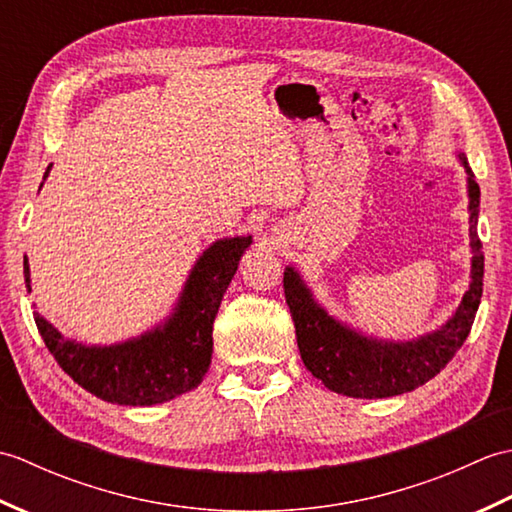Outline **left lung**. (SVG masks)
I'll use <instances>...</instances> for the list:
<instances>
[{
	"instance_id": "1",
	"label": "left lung",
	"mask_w": 512,
	"mask_h": 512,
	"mask_svg": "<svg viewBox=\"0 0 512 512\" xmlns=\"http://www.w3.org/2000/svg\"><path fill=\"white\" fill-rule=\"evenodd\" d=\"M455 156L464 167L469 195L471 284L460 306L440 328L405 341L369 336L325 310L299 270L286 266L284 292L295 321L301 361L330 391L369 400L407 394L440 374L469 336L484 286V255L477 237L480 187L462 151Z\"/></svg>"
}]
</instances>
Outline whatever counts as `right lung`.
<instances>
[{
  "label": "right lung",
  "mask_w": 512,
  "mask_h": 512,
  "mask_svg": "<svg viewBox=\"0 0 512 512\" xmlns=\"http://www.w3.org/2000/svg\"><path fill=\"white\" fill-rule=\"evenodd\" d=\"M50 169L52 165L43 173V180ZM250 244L253 237L237 235L215 239L204 248L169 317L143 334L110 345H88L68 339L35 312L41 339L74 383L112 405L151 407L187 394L209 372L213 321ZM24 277L30 292L28 257H24Z\"/></svg>",
  "instance_id": "obj_1"
}]
</instances>
